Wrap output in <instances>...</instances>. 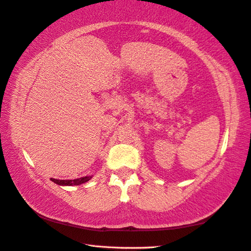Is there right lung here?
Wrapping results in <instances>:
<instances>
[{
  "instance_id": "right-lung-1",
  "label": "right lung",
  "mask_w": 251,
  "mask_h": 251,
  "mask_svg": "<svg viewBox=\"0 0 251 251\" xmlns=\"http://www.w3.org/2000/svg\"><path fill=\"white\" fill-rule=\"evenodd\" d=\"M91 178H92V176H83L80 178H75V180H57V178H50V180L61 186H73V185H80V184H83L85 182L90 181Z\"/></svg>"
}]
</instances>
